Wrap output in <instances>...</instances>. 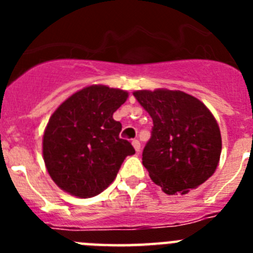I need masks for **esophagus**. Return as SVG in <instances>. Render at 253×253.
<instances>
[{
    "label": "esophagus",
    "mask_w": 253,
    "mask_h": 253,
    "mask_svg": "<svg viewBox=\"0 0 253 253\" xmlns=\"http://www.w3.org/2000/svg\"><path fill=\"white\" fill-rule=\"evenodd\" d=\"M131 144H133L134 149L137 152L140 151V142L138 139H133V142H131Z\"/></svg>",
    "instance_id": "obj_1"
}]
</instances>
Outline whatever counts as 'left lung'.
<instances>
[{
  "label": "left lung",
  "mask_w": 253,
  "mask_h": 253,
  "mask_svg": "<svg viewBox=\"0 0 253 253\" xmlns=\"http://www.w3.org/2000/svg\"><path fill=\"white\" fill-rule=\"evenodd\" d=\"M153 120L143 149V166L169 195L186 194L205 182L218 166L222 137L213 114L182 91L133 92Z\"/></svg>",
  "instance_id": "1"
}]
</instances>
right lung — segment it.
<instances>
[{
  "instance_id": "1",
  "label": "right lung",
  "mask_w": 253,
  "mask_h": 253,
  "mask_svg": "<svg viewBox=\"0 0 253 253\" xmlns=\"http://www.w3.org/2000/svg\"><path fill=\"white\" fill-rule=\"evenodd\" d=\"M128 99L126 91L93 84L60 104L43 137V157L51 180L71 195H99L115 180L126 156L135 153L119 138L113 119Z\"/></svg>"
}]
</instances>
